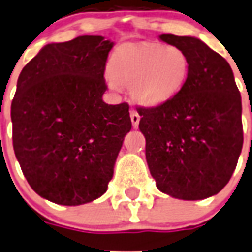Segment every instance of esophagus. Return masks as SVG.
Masks as SVG:
<instances>
[{"label":"esophagus","mask_w":252,"mask_h":252,"mask_svg":"<svg viewBox=\"0 0 252 252\" xmlns=\"http://www.w3.org/2000/svg\"><path fill=\"white\" fill-rule=\"evenodd\" d=\"M130 120H132V124L134 128L138 126V123H140V115L136 110H130Z\"/></svg>","instance_id":"esophagus-1"}]
</instances>
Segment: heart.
I'll use <instances>...</instances> for the list:
<instances>
[{
	"label": "heart",
	"instance_id": "heart-1",
	"mask_svg": "<svg viewBox=\"0 0 252 252\" xmlns=\"http://www.w3.org/2000/svg\"><path fill=\"white\" fill-rule=\"evenodd\" d=\"M190 61L179 46L159 42L126 44L112 53L108 84L116 89L130 87L133 99L144 106L169 101L185 85Z\"/></svg>",
	"mask_w": 252,
	"mask_h": 252
}]
</instances>
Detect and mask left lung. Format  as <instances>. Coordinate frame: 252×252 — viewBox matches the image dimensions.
Here are the masks:
<instances>
[{"mask_svg": "<svg viewBox=\"0 0 252 252\" xmlns=\"http://www.w3.org/2000/svg\"><path fill=\"white\" fill-rule=\"evenodd\" d=\"M185 50V85L169 101L138 107L146 161L157 188L171 197L199 200L229 183L243 145L242 102L233 71L221 55L190 36L160 34Z\"/></svg>", "mask_w": 252, "mask_h": 252, "instance_id": "1", "label": "left lung"}]
</instances>
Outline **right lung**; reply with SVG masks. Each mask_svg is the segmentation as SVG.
Here are the masks:
<instances>
[{
    "mask_svg": "<svg viewBox=\"0 0 252 252\" xmlns=\"http://www.w3.org/2000/svg\"><path fill=\"white\" fill-rule=\"evenodd\" d=\"M112 46L102 36L48 44L19 75L14 151L31 188L53 203L79 206L103 195L132 128L128 103L102 99Z\"/></svg>",
    "mask_w": 252,
    "mask_h": 252,
    "instance_id": "obj_1",
    "label": "right lung"
}]
</instances>
